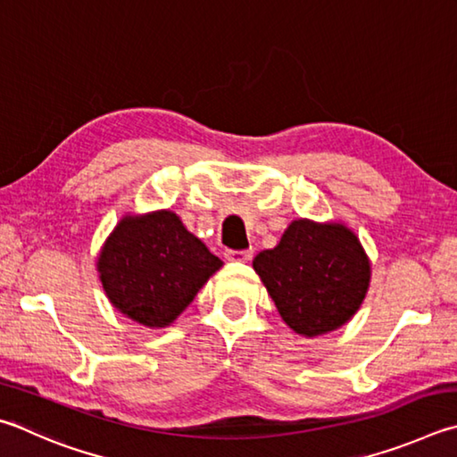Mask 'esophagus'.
<instances>
[{
  "label": "esophagus",
  "instance_id": "1",
  "mask_svg": "<svg viewBox=\"0 0 457 457\" xmlns=\"http://www.w3.org/2000/svg\"><path fill=\"white\" fill-rule=\"evenodd\" d=\"M226 260L245 263V262L252 260V252H226Z\"/></svg>",
  "mask_w": 457,
  "mask_h": 457
}]
</instances>
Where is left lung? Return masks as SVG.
<instances>
[{"instance_id": "1", "label": "left lung", "mask_w": 457, "mask_h": 457, "mask_svg": "<svg viewBox=\"0 0 457 457\" xmlns=\"http://www.w3.org/2000/svg\"><path fill=\"white\" fill-rule=\"evenodd\" d=\"M253 270L297 336L318 337L350 321L366 300L371 262L344 221L294 220Z\"/></svg>"}]
</instances>
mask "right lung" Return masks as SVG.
I'll use <instances>...</instances> for the list:
<instances>
[{
  "instance_id": "right-lung-1",
  "label": "right lung",
  "mask_w": 457,
  "mask_h": 457,
  "mask_svg": "<svg viewBox=\"0 0 457 457\" xmlns=\"http://www.w3.org/2000/svg\"><path fill=\"white\" fill-rule=\"evenodd\" d=\"M97 273L107 300L149 329L171 326L223 262L171 210L126 213L105 237Z\"/></svg>"
}]
</instances>
